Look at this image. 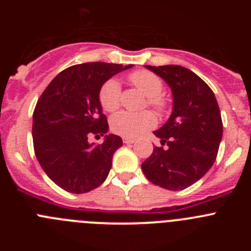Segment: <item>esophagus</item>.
<instances>
[{
	"instance_id": "obj_1",
	"label": "esophagus",
	"mask_w": 251,
	"mask_h": 251,
	"mask_svg": "<svg viewBox=\"0 0 251 251\" xmlns=\"http://www.w3.org/2000/svg\"><path fill=\"white\" fill-rule=\"evenodd\" d=\"M123 142L124 143H127V145H130V143H134V139L128 138V137H123Z\"/></svg>"
}]
</instances>
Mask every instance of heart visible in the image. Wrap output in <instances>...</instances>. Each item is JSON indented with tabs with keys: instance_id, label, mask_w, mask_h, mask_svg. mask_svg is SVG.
<instances>
[{
	"instance_id": "b5f03b06",
	"label": "heart",
	"mask_w": 251,
	"mask_h": 251,
	"mask_svg": "<svg viewBox=\"0 0 251 251\" xmlns=\"http://www.w3.org/2000/svg\"><path fill=\"white\" fill-rule=\"evenodd\" d=\"M129 80L137 89L147 97V104L159 114H165L168 109L167 99L161 94L163 81L158 75L148 70H137L129 75ZM121 84L115 79H109L103 84L99 92V101L103 109L114 113L121 106ZM156 126V117L151 112L139 114L122 112L114 115L110 121V128L119 136L136 138Z\"/></svg>"
}]
</instances>
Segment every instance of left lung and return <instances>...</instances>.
<instances>
[{"label": "left lung", "mask_w": 251, "mask_h": 251, "mask_svg": "<svg viewBox=\"0 0 251 251\" xmlns=\"http://www.w3.org/2000/svg\"><path fill=\"white\" fill-rule=\"evenodd\" d=\"M170 85L174 109L167 123L154 132L161 145L154 147L142 171L154 185L171 191L197 182L216 159L223 121L211 88L194 72L179 65L147 66Z\"/></svg>", "instance_id": "obj_1"}]
</instances>
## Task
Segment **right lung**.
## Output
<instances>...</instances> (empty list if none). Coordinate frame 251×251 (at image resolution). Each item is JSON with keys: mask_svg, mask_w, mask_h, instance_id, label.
Wrapping results in <instances>:
<instances>
[{"mask_svg": "<svg viewBox=\"0 0 251 251\" xmlns=\"http://www.w3.org/2000/svg\"><path fill=\"white\" fill-rule=\"evenodd\" d=\"M132 66L73 65L59 73L37 100L32 119L35 154L51 181L65 191L85 194L105 181L113 154L123 142L119 136L108 134L101 145L94 146L88 138L108 132L99 101L103 84Z\"/></svg>", "mask_w": 251, "mask_h": 251, "instance_id": "right-lung-1", "label": "right lung"}]
</instances>
